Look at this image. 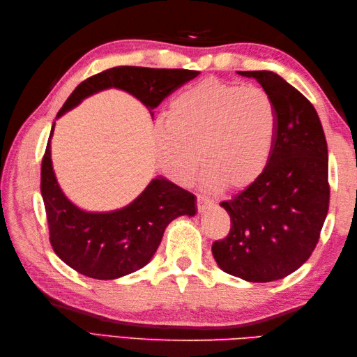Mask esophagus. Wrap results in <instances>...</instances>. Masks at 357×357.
Segmentation results:
<instances>
[{"mask_svg": "<svg viewBox=\"0 0 357 357\" xmlns=\"http://www.w3.org/2000/svg\"><path fill=\"white\" fill-rule=\"evenodd\" d=\"M196 201H198V210L199 211H204V210H207L210 207H213V204H215L213 201L207 198V196H204V195L196 196Z\"/></svg>", "mask_w": 357, "mask_h": 357, "instance_id": "obj_1", "label": "esophagus"}]
</instances>
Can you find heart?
Masks as SVG:
<instances>
[{"label": "heart", "mask_w": 357, "mask_h": 357, "mask_svg": "<svg viewBox=\"0 0 357 357\" xmlns=\"http://www.w3.org/2000/svg\"><path fill=\"white\" fill-rule=\"evenodd\" d=\"M164 123L156 127V155L170 178L190 183L201 155L204 184L239 190L267 169L279 116L264 89L208 78L174 96Z\"/></svg>", "instance_id": "heart-1"}]
</instances>
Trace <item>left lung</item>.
I'll return each mask as SVG.
<instances>
[{"label":"left lung","mask_w":357,"mask_h":357,"mask_svg":"<svg viewBox=\"0 0 357 357\" xmlns=\"http://www.w3.org/2000/svg\"><path fill=\"white\" fill-rule=\"evenodd\" d=\"M239 73L275 101L278 135L257 181L221 202L231 225L211 252L229 275L271 282L298 270L319 241L330 206L328 150L319 116L299 90L268 70Z\"/></svg>","instance_id":"left-lung-1"}]
</instances>
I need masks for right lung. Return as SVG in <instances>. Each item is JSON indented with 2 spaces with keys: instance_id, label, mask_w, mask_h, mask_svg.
I'll use <instances>...</instances> for the list:
<instances>
[{
  "instance_id": "add662e5",
  "label": "right lung",
  "mask_w": 357,
  "mask_h": 357,
  "mask_svg": "<svg viewBox=\"0 0 357 357\" xmlns=\"http://www.w3.org/2000/svg\"><path fill=\"white\" fill-rule=\"evenodd\" d=\"M199 72L119 66L82 81L58 112L61 116L89 95L116 87L138 98L149 110ZM53 133V127L50 136ZM41 195L49 239L59 259L92 279H116L142 268L155 255L165 227L196 213L195 195L164 178L151 181L127 207L110 213H87L66 198L50 159V138L41 162Z\"/></svg>"
}]
</instances>
